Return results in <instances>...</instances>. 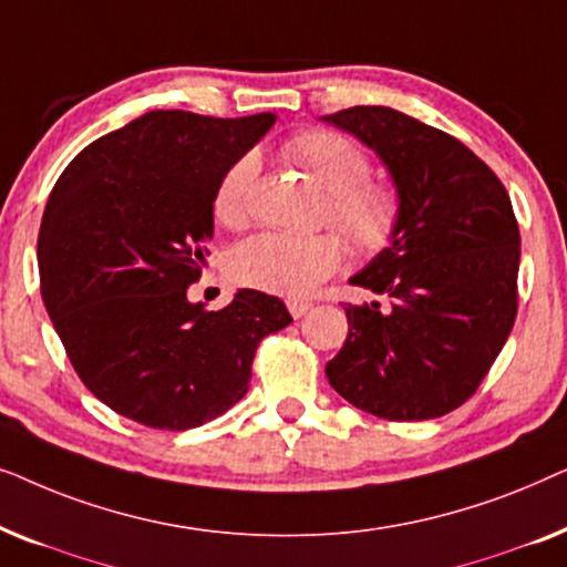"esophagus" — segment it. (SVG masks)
Wrapping results in <instances>:
<instances>
[{"mask_svg": "<svg viewBox=\"0 0 567 567\" xmlns=\"http://www.w3.org/2000/svg\"><path fill=\"white\" fill-rule=\"evenodd\" d=\"M309 309H312V305H309V301H289V312H291L293 320L305 317Z\"/></svg>", "mask_w": 567, "mask_h": 567, "instance_id": "34e87169", "label": "esophagus"}]
</instances>
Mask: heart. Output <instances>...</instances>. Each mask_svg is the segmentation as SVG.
<instances>
[{
  "instance_id": "b5f03b06",
  "label": "heart",
  "mask_w": 567,
  "mask_h": 567,
  "mask_svg": "<svg viewBox=\"0 0 567 567\" xmlns=\"http://www.w3.org/2000/svg\"><path fill=\"white\" fill-rule=\"evenodd\" d=\"M284 154L328 190L324 221H330L355 255H377L400 229L402 200L390 183L371 181L369 159L336 131H301L284 144ZM260 159L247 152L231 162L214 193V216L227 227L247 219ZM343 245L336 235H284L262 231L235 247L229 258L237 284L276 297L301 299L336 274Z\"/></svg>"
}]
</instances>
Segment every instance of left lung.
<instances>
[{"instance_id": "8db88e82", "label": "left lung", "mask_w": 567, "mask_h": 567, "mask_svg": "<svg viewBox=\"0 0 567 567\" xmlns=\"http://www.w3.org/2000/svg\"><path fill=\"white\" fill-rule=\"evenodd\" d=\"M379 154L400 229L351 284L386 305H348L324 374L384 421H431L467 402L514 328L522 237L498 175L460 138L382 105L324 115Z\"/></svg>"}]
</instances>
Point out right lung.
I'll use <instances>...</instances> for the list:
<instances>
[{
    "label": "right lung",
    "instance_id": "right-lung-1",
    "mask_svg": "<svg viewBox=\"0 0 567 567\" xmlns=\"http://www.w3.org/2000/svg\"><path fill=\"white\" fill-rule=\"evenodd\" d=\"M274 123L152 111L84 146L53 185L41 297L84 386L118 415L162 431L214 421L245 398L260 340L291 322L255 289L219 312L188 301L216 185Z\"/></svg>",
    "mask_w": 567,
    "mask_h": 567
}]
</instances>
